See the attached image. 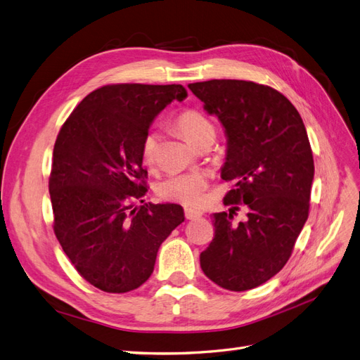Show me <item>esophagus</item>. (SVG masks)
Instances as JSON below:
<instances>
[{"label": "esophagus", "instance_id": "obj_1", "mask_svg": "<svg viewBox=\"0 0 360 360\" xmlns=\"http://www.w3.org/2000/svg\"><path fill=\"white\" fill-rule=\"evenodd\" d=\"M202 216V212L195 210V209H184V217L186 219H198V217Z\"/></svg>", "mask_w": 360, "mask_h": 360}]
</instances>
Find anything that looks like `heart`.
Segmentation results:
<instances>
[{"label": "heart", "mask_w": 360, "mask_h": 360, "mask_svg": "<svg viewBox=\"0 0 360 360\" xmlns=\"http://www.w3.org/2000/svg\"><path fill=\"white\" fill-rule=\"evenodd\" d=\"M179 132L186 138L192 146L205 136L214 135L213 123L198 110H184L174 122ZM158 135L148 130L141 141V159L146 165H151L156 158ZM207 188V177L202 172H176L158 183L156 193L162 200L179 202L184 205L198 204Z\"/></svg>", "instance_id": "heart-1"}]
</instances>
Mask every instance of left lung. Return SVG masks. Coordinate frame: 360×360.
Returning <instances> with one entry per match:
<instances>
[{"mask_svg":"<svg viewBox=\"0 0 360 360\" xmlns=\"http://www.w3.org/2000/svg\"><path fill=\"white\" fill-rule=\"evenodd\" d=\"M188 86L225 129L221 177L234 181L224 198L230 213H213L214 237L200 255L201 269L225 290L255 288L287 264L308 219L314 158L307 129L271 86L238 79ZM238 203L247 217L236 224Z\"/></svg>","mask_w":360,"mask_h":360,"instance_id":"8db88e82","label":"left lung"}]
</instances>
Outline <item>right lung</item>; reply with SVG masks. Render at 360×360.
<instances>
[{"instance_id":"1","label":"right lung","mask_w":360,"mask_h":360,"mask_svg":"<svg viewBox=\"0 0 360 360\" xmlns=\"http://www.w3.org/2000/svg\"><path fill=\"white\" fill-rule=\"evenodd\" d=\"M183 85L112 84L84 97L53 146L49 195L53 233L78 274L106 292L151 276L162 242L184 221L179 204L144 202L141 141Z\"/></svg>"}]
</instances>
